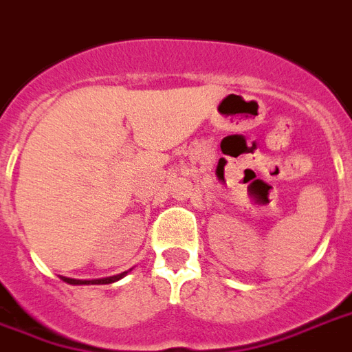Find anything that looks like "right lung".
<instances>
[{
	"mask_svg": "<svg viewBox=\"0 0 352 352\" xmlns=\"http://www.w3.org/2000/svg\"><path fill=\"white\" fill-rule=\"evenodd\" d=\"M131 270L128 271H122L119 275H113V276H107V278H96V280H77V278H68V276H59L63 282H67L70 285H94V284H111V282H117V280H121L122 276H126Z\"/></svg>",
	"mask_w": 352,
	"mask_h": 352,
	"instance_id": "add662e5",
	"label": "right lung"
}]
</instances>
